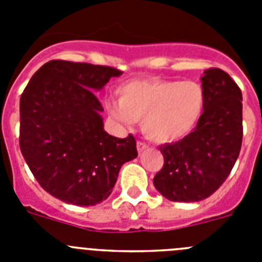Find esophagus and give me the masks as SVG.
<instances>
[{
    "label": "esophagus",
    "mask_w": 262,
    "mask_h": 262,
    "mask_svg": "<svg viewBox=\"0 0 262 262\" xmlns=\"http://www.w3.org/2000/svg\"><path fill=\"white\" fill-rule=\"evenodd\" d=\"M136 148H138L139 154H142V152H144L145 149H148V145L145 144L144 142H138L136 143Z\"/></svg>",
    "instance_id": "esophagus-1"
}]
</instances>
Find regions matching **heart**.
I'll list each match as a JSON object with an SVG mask.
<instances>
[{"mask_svg": "<svg viewBox=\"0 0 262 262\" xmlns=\"http://www.w3.org/2000/svg\"><path fill=\"white\" fill-rule=\"evenodd\" d=\"M118 97L119 102H106L108 115L124 126L140 120L143 134L157 143L189 135L200 123L206 103L205 90L195 81H131L118 89Z\"/></svg>", "mask_w": 262, "mask_h": 262, "instance_id": "heart-1", "label": "heart"}]
</instances>
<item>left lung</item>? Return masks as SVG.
<instances>
[{
    "instance_id": "left-lung-1",
    "label": "left lung",
    "mask_w": 262,
    "mask_h": 262,
    "mask_svg": "<svg viewBox=\"0 0 262 262\" xmlns=\"http://www.w3.org/2000/svg\"><path fill=\"white\" fill-rule=\"evenodd\" d=\"M201 81L206 103L200 123L182 140L160 147L164 166L154 185L172 202L209 198L226 181L242 148V90L219 68L206 69Z\"/></svg>"
}]
</instances>
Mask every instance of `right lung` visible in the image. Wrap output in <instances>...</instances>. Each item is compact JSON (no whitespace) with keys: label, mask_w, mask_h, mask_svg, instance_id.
<instances>
[{"label":"right lung","mask_w":262,"mask_h":262,"mask_svg":"<svg viewBox=\"0 0 262 262\" xmlns=\"http://www.w3.org/2000/svg\"><path fill=\"white\" fill-rule=\"evenodd\" d=\"M122 72L52 60L34 73L19 101V145L36 181L76 206L107 200L124 163L138 156L133 135H108L94 92Z\"/></svg>","instance_id":"add662e5"}]
</instances>
